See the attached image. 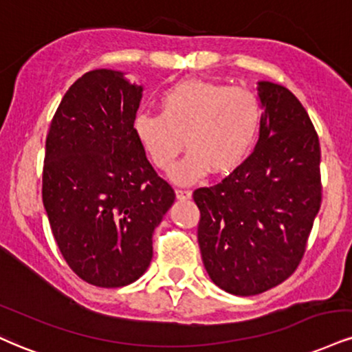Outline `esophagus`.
<instances>
[{
	"label": "esophagus",
	"mask_w": 352,
	"mask_h": 352,
	"mask_svg": "<svg viewBox=\"0 0 352 352\" xmlns=\"http://www.w3.org/2000/svg\"><path fill=\"white\" fill-rule=\"evenodd\" d=\"M175 195H177V198H179V200H188V198H192V192H190V190L177 188Z\"/></svg>",
	"instance_id": "1"
}]
</instances>
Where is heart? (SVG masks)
<instances>
[{"label":"heart","instance_id":"1","mask_svg":"<svg viewBox=\"0 0 352 352\" xmlns=\"http://www.w3.org/2000/svg\"><path fill=\"white\" fill-rule=\"evenodd\" d=\"M160 114L141 113L133 133L159 170H170L182 147L188 154L173 168L177 184H197L208 172L226 177L251 154L261 128V103L245 88L182 82L160 98Z\"/></svg>","mask_w":352,"mask_h":352}]
</instances>
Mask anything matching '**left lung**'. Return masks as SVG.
<instances>
[{
  "label": "left lung",
  "instance_id": "obj_1",
  "mask_svg": "<svg viewBox=\"0 0 352 352\" xmlns=\"http://www.w3.org/2000/svg\"><path fill=\"white\" fill-rule=\"evenodd\" d=\"M254 152L221 184L195 190L203 265L219 289L249 297L289 278L321 205L320 141L289 88L257 82Z\"/></svg>",
  "mask_w": 352,
  "mask_h": 352
}]
</instances>
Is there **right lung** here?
<instances>
[{"mask_svg": "<svg viewBox=\"0 0 352 352\" xmlns=\"http://www.w3.org/2000/svg\"><path fill=\"white\" fill-rule=\"evenodd\" d=\"M142 91L121 70L87 72L45 139L42 200L54 238L70 269L104 289L146 272L152 234L175 200L134 138Z\"/></svg>", "mask_w": 352, "mask_h": 352, "instance_id": "obj_1", "label": "right lung"}]
</instances>
